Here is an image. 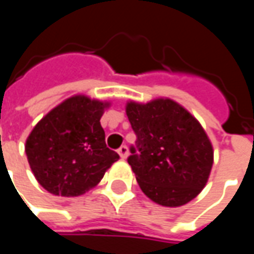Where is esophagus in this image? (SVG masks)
Listing matches in <instances>:
<instances>
[{
  "mask_svg": "<svg viewBox=\"0 0 254 254\" xmlns=\"http://www.w3.org/2000/svg\"><path fill=\"white\" fill-rule=\"evenodd\" d=\"M117 152H118V155L121 156V159H125V158L127 156V145H121V147L118 148V151H117Z\"/></svg>",
  "mask_w": 254,
  "mask_h": 254,
  "instance_id": "34e87169",
  "label": "esophagus"
}]
</instances>
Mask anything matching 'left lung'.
I'll use <instances>...</instances> for the list:
<instances>
[{
    "instance_id": "obj_1",
    "label": "left lung",
    "mask_w": 254,
    "mask_h": 254,
    "mask_svg": "<svg viewBox=\"0 0 254 254\" xmlns=\"http://www.w3.org/2000/svg\"><path fill=\"white\" fill-rule=\"evenodd\" d=\"M136 133L127 163L145 196L163 207H181L202 190L213 163L212 144L190 113L171 99L127 102Z\"/></svg>"
}]
</instances>
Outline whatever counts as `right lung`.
Segmentation results:
<instances>
[{"instance_id":"add662e5","label":"right lung","mask_w":254,"mask_h":254,"mask_svg":"<svg viewBox=\"0 0 254 254\" xmlns=\"http://www.w3.org/2000/svg\"><path fill=\"white\" fill-rule=\"evenodd\" d=\"M109 102L74 95L38 122L25 141L36 181L56 196L74 197L96 187L120 159L107 148L100 118Z\"/></svg>"}]
</instances>
